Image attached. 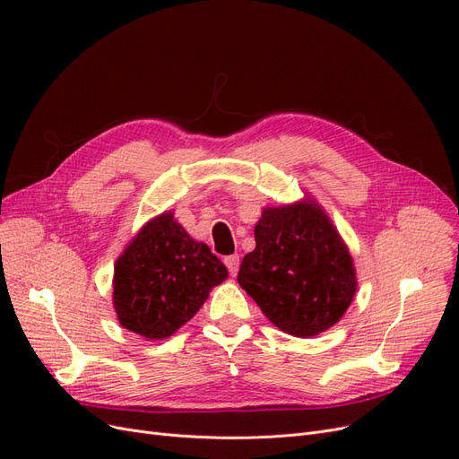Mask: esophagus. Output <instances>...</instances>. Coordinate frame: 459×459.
Wrapping results in <instances>:
<instances>
[{
  "mask_svg": "<svg viewBox=\"0 0 459 459\" xmlns=\"http://www.w3.org/2000/svg\"><path fill=\"white\" fill-rule=\"evenodd\" d=\"M224 264H226V268L230 270V273L231 275H235L239 272V264H241V260H239V256L238 255H231V256H226L224 258Z\"/></svg>",
  "mask_w": 459,
  "mask_h": 459,
  "instance_id": "34e87169",
  "label": "esophagus"
}]
</instances>
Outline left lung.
I'll return each instance as SVG.
<instances>
[{
	"label": "left lung",
	"instance_id": "1",
	"mask_svg": "<svg viewBox=\"0 0 459 459\" xmlns=\"http://www.w3.org/2000/svg\"><path fill=\"white\" fill-rule=\"evenodd\" d=\"M239 285L281 331L314 337L335 325L356 293L352 258L329 218L310 203L266 208Z\"/></svg>",
	"mask_w": 459,
	"mask_h": 459
}]
</instances>
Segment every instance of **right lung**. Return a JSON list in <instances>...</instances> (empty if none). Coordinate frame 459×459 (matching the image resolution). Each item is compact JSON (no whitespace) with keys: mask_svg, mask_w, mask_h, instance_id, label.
Segmentation results:
<instances>
[{"mask_svg":"<svg viewBox=\"0 0 459 459\" xmlns=\"http://www.w3.org/2000/svg\"><path fill=\"white\" fill-rule=\"evenodd\" d=\"M228 277L204 243L162 214L137 233L115 266L120 325L145 339H166L199 312L208 290Z\"/></svg>","mask_w":459,"mask_h":459,"instance_id":"right-lung-1","label":"right lung"}]
</instances>
